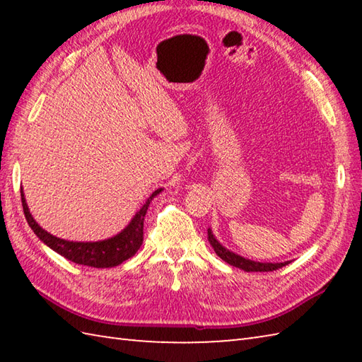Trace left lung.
<instances>
[{
	"label": "left lung",
	"mask_w": 362,
	"mask_h": 362,
	"mask_svg": "<svg viewBox=\"0 0 362 362\" xmlns=\"http://www.w3.org/2000/svg\"><path fill=\"white\" fill-rule=\"evenodd\" d=\"M209 241L211 244V247L216 252V255L219 258H222L228 263L230 266H235V267H240L245 272H269V271H276V269H280L283 266H286L289 261H284V263H259V261H253L249 258H244L241 255H238V253L232 252L226 249L224 245H222L218 240L216 236L213 235L211 228H209Z\"/></svg>",
	"instance_id": "obj_1"
}]
</instances>
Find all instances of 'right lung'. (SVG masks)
I'll use <instances>...</instances> for the list:
<instances>
[{"label":"right lung","mask_w":362,"mask_h":362,"mask_svg":"<svg viewBox=\"0 0 362 362\" xmlns=\"http://www.w3.org/2000/svg\"><path fill=\"white\" fill-rule=\"evenodd\" d=\"M161 191H163V188H158L153 191L141 209L136 211L132 221H130L126 226V228H122L119 233H117L112 238H107V240H103V241H86V243L62 240V238L54 236L46 232V230H43L37 224V221L33 218V214H30L23 189H21V202H23V211H25L29 227L34 230V233L38 236V240L43 241L49 249L57 252L59 255L65 257L66 259L73 261L76 264H83V266H91V267H115L121 264L122 261L134 257L138 252V249L141 247L144 216L146 213H148L152 199L157 194H160Z\"/></svg>","instance_id":"1"}]
</instances>
